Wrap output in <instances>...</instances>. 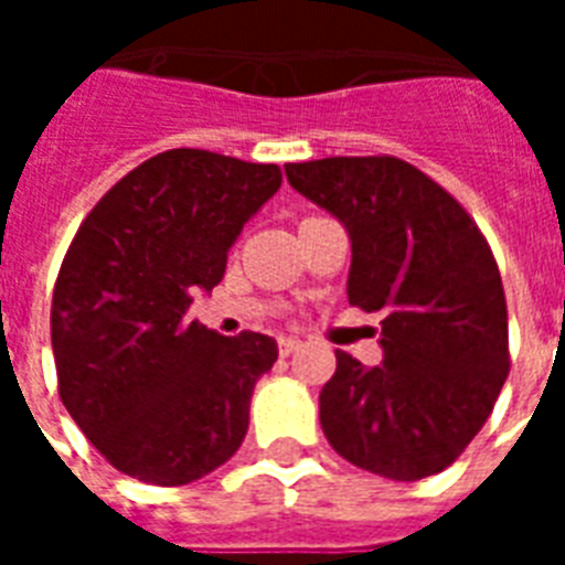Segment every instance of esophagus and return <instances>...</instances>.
Returning a JSON list of instances; mask_svg holds the SVG:
<instances>
[{
  "label": "esophagus",
  "instance_id": "34e87169",
  "mask_svg": "<svg viewBox=\"0 0 565 565\" xmlns=\"http://www.w3.org/2000/svg\"><path fill=\"white\" fill-rule=\"evenodd\" d=\"M299 349H301L299 337H281V340H278V352H281V358H290V354L299 352Z\"/></svg>",
  "mask_w": 565,
  "mask_h": 565
}]
</instances>
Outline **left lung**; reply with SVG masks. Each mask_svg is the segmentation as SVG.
I'll list each match as a JSON object with an SVG mask.
<instances>
[{"label": "left lung", "instance_id": "obj_1", "mask_svg": "<svg viewBox=\"0 0 565 565\" xmlns=\"http://www.w3.org/2000/svg\"><path fill=\"white\" fill-rule=\"evenodd\" d=\"M296 193L343 222L349 305L381 313L377 366L337 352L319 393L328 443L390 481L443 472L483 428L508 381L499 266L469 213L398 158L287 163Z\"/></svg>", "mask_w": 565, "mask_h": 565}]
</instances>
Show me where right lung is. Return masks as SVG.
<instances>
[{
  "label": "right lung",
  "mask_w": 565,
  "mask_h": 565,
  "mask_svg": "<svg viewBox=\"0 0 565 565\" xmlns=\"http://www.w3.org/2000/svg\"><path fill=\"white\" fill-rule=\"evenodd\" d=\"M281 188L275 163L170 149L87 213L52 296L61 402L114 469L158 487L199 481L248 430L278 343L222 337L190 305L225 275L239 231Z\"/></svg>",
  "instance_id": "right-lung-1"
}]
</instances>
